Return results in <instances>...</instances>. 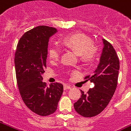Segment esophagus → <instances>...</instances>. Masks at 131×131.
Instances as JSON below:
<instances>
[{
  "label": "esophagus",
  "mask_w": 131,
  "mask_h": 131,
  "mask_svg": "<svg viewBox=\"0 0 131 131\" xmlns=\"http://www.w3.org/2000/svg\"><path fill=\"white\" fill-rule=\"evenodd\" d=\"M71 89V86H70L69 85H67V84L64 85V90H67V89Z\"/></svg>",
  "instance_id": "obj_1"
}]
</instances>
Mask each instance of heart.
<instances>
[{
	"label": "heart",
	"mask_w": 131,
	"mask_h": 131,
	"mask_svg": "<svg viewBox=\"0 0 131 131\" xmlns=\"http://www.w3.org/2000/svg\"><path fill=\"white\" fill-rule=\"evenodd\" d=\"M62 45L69 50L77 54L81 61L89 62L94 58L96 50L91 38L83 33H75L65 37L62 41ZM61 50L56 46L50 47L48 55L52 60H57Z\"/></svg>",
	"instance_id": "1"
}]
</instances>
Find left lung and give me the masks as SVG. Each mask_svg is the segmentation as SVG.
I'll return each instance as SVG.
<instances>
[{"label": "left lung", "instance_id": "1", "mask_svg": "<svg viewBox=\"0 0 131 131\" xmlns=\"http://www.w3.org/2000/svg\"><path fill=\"white\" fill-rule=\"evenodd\" d=\"M104 47L99 64L91 75L85 77L94 84L87 94L81 91V98L74 104L75 111L84 117L95 116L110 102L118 83L119 59L111 44L102 39Z\"/></svg>", "mask_w": 131, "mask_h": 131}]
</instances>
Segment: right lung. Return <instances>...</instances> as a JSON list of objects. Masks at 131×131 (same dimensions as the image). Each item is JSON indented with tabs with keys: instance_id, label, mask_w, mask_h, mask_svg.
I'll return each instance as SVG.
<instances>
[{
	"instance_id": "right-lung-1",
	"label": "right lung",
	"mask_w": 131,
	"mask_h": 131,
	"mask_svg": "<svg viewBox=\"0 0 131 131\" xmlns=\"http://www.w3.org/2000/svg\"><path fill=\"white\" fill-rule=\"evenodd\" d=\"M56 28L38 26L21 37L15 54L18 86L22 99L32 112L45 116L54 113L63 93V85L49 86L42 75L46 68L48 42Z\"/></svg>"
}]
</instances>
